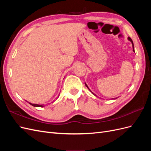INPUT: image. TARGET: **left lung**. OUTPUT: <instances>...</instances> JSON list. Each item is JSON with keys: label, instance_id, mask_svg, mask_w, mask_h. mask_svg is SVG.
<instances>
[{"label": "left lung", "instance_id": "left-lung-1", "mask_svg": "<svg viewBox=\"0 0 151 151\" xmlns=\"http://www.w3.org/2000/svg\"><path fill=\"white\" fill-rule=\"evenodd\" d=\"M128 40H129L130 41V42H131V43H132V48H133V52H135V50H134V43H133V42H132V39H131V38H130V37H129V38H128ZM85 85H86V86L87 87V88H88V89H89V91H91V93H92V94H93V95H94V96H96V97H98V96H97V95H96V94H94V93H93V92H92V91H91L90 90V89L89 88V87H88V86L86 84V83H85ZM112 99H117V98H112Z\"/></svg>", "mask_w": 151, "mask_h": 151}]
</instances>
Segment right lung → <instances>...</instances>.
I'll use <instances>...</instances> for the list:
<instances>
[{
    "instance_id": "add662e5",
    "label": "right lung",
    "mask_w": 151,
    "mask_h": 151,
    "mask_svg": "<svg viewBox=\"0 0 151 151\" xmlns=\"http://www.w3.org/2000/svg\"><path fill=\"white\" fill-rule=\"evenodd\" d=\"M58 97H59V95H58ZM28 103H29L31 105H32V106H35V107H43L44 106H43V104H33V103H29V102H28Z\"/></svg>"
}]
</instances>
